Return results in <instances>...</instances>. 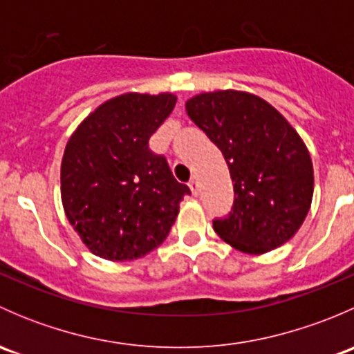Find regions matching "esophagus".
<instances>
[{
    "instance_id": "esophagus-1",
    "label": "esophagus",
    "mask_w": 354,
    "mask_h": 354,
    "mask_svg": "<svg viewBox=\"0 0 354 354\" xmlns=\"http://www.w3.org/2000/svg\"><path fill=\"white\" fill-rule=\"evenodd\" d=\"M188 187H190V190H192V194L194 195H198V192H200V185H198V180H197V176H194L190 180V183H188Z\"/></svg>"
}]
</instances>
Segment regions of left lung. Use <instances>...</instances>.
I'll use <instances>...</instances> for the list:
<instances>
[{"instance_id": "1", "label": "left lung", "mask_w": 354, "mask_h": 354, "mask_svg": "<svg viewBox=\"0 0 354 354\" xmlns=\"http://www.w3.org/2000/svg\"><path fill=\"white\" fill-rule=\"evenodd\" d=\"M187 113L219 147L234 181L230 216L214 231L240 252H270L295 236L313 197L308 149L286 118L259 95L240 91L198 94Z\"/></svg>"}]
</instances>
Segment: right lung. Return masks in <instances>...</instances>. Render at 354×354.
Returning <instances> with one entry per match:
<instances>
[{
	"mask_svg": "<svg viewBox=\"0 0 354 354\" xmlns=\"http://www.w3.org/2000/svg\"><path fill=\"white\" fill-rule=\"evenodd\" d=\"M176 104L173 94L118 95L88 114L62 160L63 209L94 255L133 260L169 234L190 188L174 180L149 138Z\"/></svg>",
	"mask_w": 354,
	"mask_h": 354,
	"instance_id": "add662e5",
	"label": "right lung"
}]
</instances>
